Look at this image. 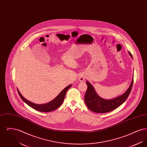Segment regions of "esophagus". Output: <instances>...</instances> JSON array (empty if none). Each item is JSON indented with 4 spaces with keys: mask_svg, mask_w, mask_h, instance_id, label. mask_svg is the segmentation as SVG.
Instances as JSON below:
<instances>
[{
    "mask_svg": "<svg viewBox=\"0 0 147 147\" xmlns=\"http://www.w3.org/2000/svg\"><path fill=\"white\" fill-rule=\"evenodd\" d=\"M85 76H84V75H80V76H79V80H80V82L84 81V80H85Z\"/></svg>",
    "mask_w": 147,
    "mask_h": 147,
    "instance_id": "34e87169",
    "label": "esophagus"
}]
</instances>
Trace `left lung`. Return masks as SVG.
<instances>
[{
  "label": "left lung",
  "instance_id": "left-lung-1",
  "mask_svg": "<svg viewBox=\"0 0 147 147\" xmlns=\"http://www.w3.org/2000/svg\"><path fill=\"white\" fill-rule=\"evenodd\" d=\"M129 53L131 57H132L131 52H129ZM133 84V77L129 88L122 95L111 100H105L99 97L91 84L88 82H86L88 89L84 97L85 102L88 107L93 112L96 113L110 112L117 108L126 101L131 91Z\"/></svg>",
  "mask_w": 147,
  "mask_h": 147
}]
</instances>
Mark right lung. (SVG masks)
<instances>
[{
    "label": "right lung",
    "mask_w": 147,
    "mask_h": 147,
    "mask_svg": "<svg viewBox=\"0 0 147 147\" xmlns=\"http://www.w3.org/2000/svg\"><path fill=\"white\" fill-rule=\"evenodd\" d=\"M71 85H69V86L65 88L63 90L60 92V94L54 100H53L51 102H49V103H47V104H42V105H37V104H36L29 101L21 95V94L20 93V92L18 90V94L20 95V98H21V99L26 104H27L28 106H30L34 109H35L36 110H37L38 111L48 112L56 110L62 105V104L64 101V98H65L66 92L71 87Z\"/></svg>",
    "instance_id": "right-lung-1"
}]
</instances>
